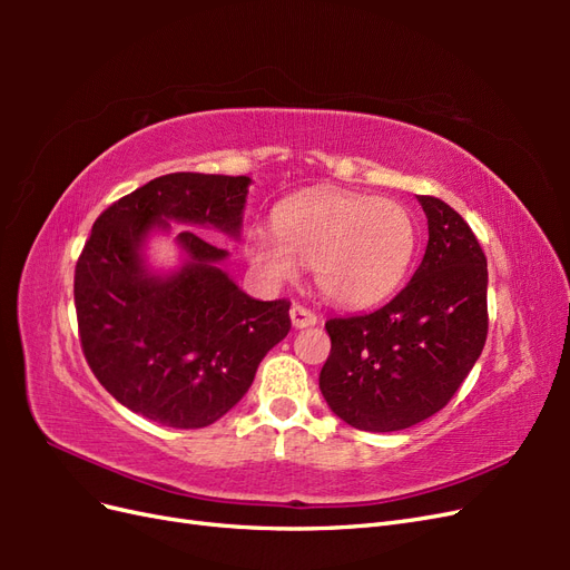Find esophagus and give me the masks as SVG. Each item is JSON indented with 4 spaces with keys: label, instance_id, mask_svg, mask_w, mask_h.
<instances>
[{
    "label": "esophagus",
    "instance_id": "1",
    "mask_svg": "<svg viewBox=\"0 0 570 570\" xmlns=\"http://www.w3.org/2000/svg\"><path fill=\"white\" fill-rule=\"evenodd\" d=\"M289 318H292V325H295V327H308V325L318 323V316L312 312V308L299 306V304H292Z\"/></svg>",
    "mask_w": 570,
    "mask_h": 570
}]
</instances>
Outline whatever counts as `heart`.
<instances>
[{
	"instance_id": "heart-1",
	"label": "heart",
	"mask_w": 570,
	"mask_h": 570,
	"mask_svg": "<svg viewBox=\"0 0 570 570\" xmlns=\"http://www.w3.org/2000/svg\"><path fill=\"white\" fill-rule=\"evenodd\" d=\"M419 223L404 204L356 193H312L275 212V230L254 228L245 252L266 285L292 283L312 264L316 287L342 306H371L406 278Z\"/></svg>"
}]
</instances>
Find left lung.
<instances>
[{"mask_svg":"<svg viewBox=\"0 0 570 570\" xmlns=\"http://www.w3.org/2000/svg\"><path fill=\"white\" fill-rule=\"evenodd\" d=\"M428 247L409 285L371 314L331 318L318 385L344 423L392 433L433 416L471 373L488 337V258L450 204L419 197Z\"/></svg>","mask_w":570,"mask_h":570,"instance_id":"1","label":"left lung"}]
</instances>
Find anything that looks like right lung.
<instances>
[{"label":"right lung","mask_w":570,"mask_h":570,"mask_svg":"<svg viewBox=\"0 0 570 570\" xmlns=\"http://www.w3.org/2000/svg\"><path fill=\"white\" fill-rule=\"evenodd\" d=\"M252 178L170 174L101 214L76 266L85 358L107 392L168 428H204L243 400L262 358L289 333V302H262L220 268V249L197 230L239 237ZM170 222L181 264L154 272L146 247Z\"/></svg>","instance_id":"obj_1"}]
</instances>
